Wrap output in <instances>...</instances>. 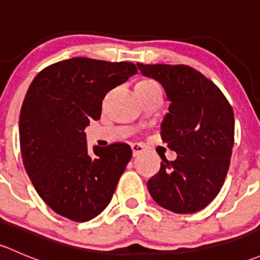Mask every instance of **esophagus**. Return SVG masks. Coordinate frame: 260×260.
Wrapping results in <instances>:
<instances>
[{
  "instance_id": "34e87169",
  "label": "esophagus",
  "mask_w": 260,
  "mask_h": 260,
  "mask_svg": "<svg viewBox=\"0 0 260 260\" xmlns=\"http://www.w3.org/2000/svg\"><path fill=\"white\" fill-rule=\"evenodd\" d=\"M131 148H132L133 156H135V157L138 156V154H141L143 151H145L143 146L140 145V143H132V145H131Z\"/></svg>"
}]
</instances>
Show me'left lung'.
Listing matches in <instances>:
<instances>
[{"label":"left lung","instance_id":"8db88e82","mask_svg":"<svg viewBox=\"0 0 260 260\" xmlns=\"http://www.w3.org/2000/svg\"><path fill=\"white\" fill-rule=\"evenodd\" d=\"M161 83L170 101L161 137L177 153L162 157L147 187L153 200L176 214L206 208L222 187L234 146V112L219 88L187 65L137 64Z\"/></svg>","mask_w":260,"mask_h":260}]
</instances>
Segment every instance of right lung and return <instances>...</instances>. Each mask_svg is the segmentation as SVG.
Segmentation results:
<instances>
[{"label":"right lung","instance_id":"right-lung-1","mask_svg":"<svg viewBox=\"0 0 260 260\" xmlns=\"http://www.w3.org/2000/svg\"><path fill=\"white\" fill-rule=\"evenodd\" d=\"M135 74L132 62L73 57L31 83L20 113L21 154L39 196L56 214L89 221L111 203L132 149L112 143L89 154L84 129L101 118L106 94Z\"/></svg>","mask_w":260,"mask_h":260}]
</instances>
